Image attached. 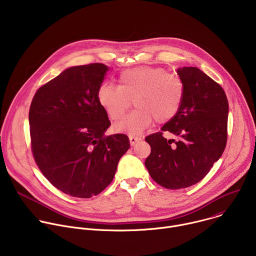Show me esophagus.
<instances>
[{
  "instance_id": "1",
  "label": "esophagus",
  "mask_w": 256,
  "mask_h": 256,
  "mask_svg": "<svg viewBox=\"0 0 256 256\" xmlns=\"http://www.w3.org/2000/svg\"><path fill=\"white\" fill-rule=\"evenodd\" d=\"M138 140H140V136H130V144L134 146L136 142H138Z\"/></svg>"
}]
</instances>
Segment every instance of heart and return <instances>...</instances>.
<instances>
[{
  "mask_svg": "<svg viewBox=\"0 0 256 256\" xmlns=\"http://www.w3.org/2000/svg\"><path fill=\"white\" fill-rule=\"evenodd\" d=\"M118 81V86L102 83L97 99L112 120H120L134 101V110L114 124L120 132L134 136L151 126L154 120L158 124L167 122L177 114L184 101V81L161 66L128 68L120 72Z\"/></svg>",
  "mask_w": 256,
  "mask_h": 256,
  "instance_id": "obj_1",
  "label": "heart"
}]
</instances>
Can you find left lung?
<instances>
[{
    "mask_svg": "<svg viewBox=\"0 0 256 256\" xmlns=\"http://www.w3.org/2000/svg\"><path fill=\"white\" fill-rule=\"evenodd\" d=\"M177 74L186 87L177 114L144 138L151 146L144 165L154 181L168 190L200 181L222 156L228 134L229 104L221 85L196 66L179 68ZM164 131L178 140L165 139Z\"/></svg>",
    "mask_w": 256,
    "mask_h": 256,
    "instance_id": "left-lung-1",
    "label": "left lung"
}]
</instances>
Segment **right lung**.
<instances>
[{
	"label": "right lung",
	"mask_w": 256,
	"mask_h": 256,
	"mask_svg": "<svg viewBox=\"0 0 256 256\" xmlns=\"http://www.w3.org/2000/svg\"><path fill=\"white\" fill-rule=\"evenodd\" d=\"M108 68L72 66L36 91L29 109L31 151L42 173L75 198L99 194L130 148L126 134L105 136L110 120L97 91Z\"/></svg>",
	"instance_id": "obj_1"
}]
</instances>
